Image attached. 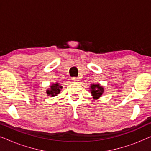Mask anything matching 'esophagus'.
I'll list each match as a JSON object with an SVG mask.
<instances>
[{"mask_svg": "<svg viewBox=\"0 0 151 151\" xmlns=\"http://www.w3.org/2000/svg\"><path fill=\"white\" fill-rule=\"evenodd\" d=\"M71 80L74 82H78V81H79V78H78L76 77H73V78H71Z\"/></svg>", "mask_w": 151, "mask_h": 151, "instance_id": "esophagus-1", "label": "esophagus"}]
</instances>
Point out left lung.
<instances>
[{"mask_svg":"<svg viewBox=\"0 0 151 151\" xmlns=\"http://www.w3.org/2000/svg\"><path fill=\"white\" fill-rule=\"evenodd\" d=\"M91 94L94 98H98L102 96L104 91V88L100 84H93L91 86Z\"/></svg>","mask_w":151,"mask_h":151,"instance_id":"1","label":"left lung"}]
</instances>
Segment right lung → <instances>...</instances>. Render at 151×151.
<instances>
[{
	"instance_id": "obj_1",
	"label": "right lung",
	"mask_w": 151,
	"mask_h": 151,
	"mask_svg": "<svg viewBox=\"0 0 151 151\" xmlns=\"http://www.w3.org/2000/svg\"><path fill=\"white\" fill-rule=\"evenodd\" d=\"M62 88H63V86H61L58 83L52 84V85L51 86L50 89L47 91V93L48 94V96H51L52 97L55 96H57L58 94H59Z\"/></svg>"
}]
</instances>
